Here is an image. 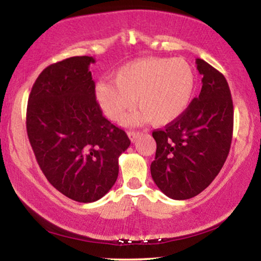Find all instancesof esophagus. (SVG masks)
Instances as JSON below:
<instances>
[{"label": "esophagus", "mask_w": 261, "mask_h": 261, "mask_svg": "<svg viewBox=\"0 0 261 261\" xmlns=\"http://www.w3.org/2000/svg\"><path fill=\"white\" fill-rule=\"evenodd\" d=\"M128 137H129L130 140L134 142L139 137H140V132H138V130H129V132H128Z\"/></svg>", "instance_id": "1"}]
</instances>
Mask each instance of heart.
<instances>
[{
  "instance_id": "1",
  "label": "heart",
  "mask_w": 261,
  "mask_h": 261,
  "mask_svg": "<svg viewBox=\"0 0 261 261\" xmlns=\"http://www.w3.org/2000/svg\"><path fill=\"white\" fill-rule=\"evenodd\" d=\"M114 82L103 81L96 88L97 101L110 120H120L134 99L139 109L127 115L126 123L149 121L153 126H165L188 108L196 76L183 58L146 57L121 66Z\"/></svg>"
}]
</instances>
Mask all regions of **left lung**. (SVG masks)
<instances>
[{
  "label": "left lung",
  "mask_w": 261,
  "mask_h": 261,
  "mask_svg": "<svg viewBox=\"0 0 261 261\" xmlns=\"http://www.w3.org/2000/svg\"><path fill=\"white\" fill-rule=\"evenodd\" d=\"M202 89L185 112L152 133L156 142L153 180L167 197L189 199L208 188L222 169L233 137L229 87L220 71L196 59Z\"/></svg>",
  "instance_id": "obj_1"
}]
</instances>
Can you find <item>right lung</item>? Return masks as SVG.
I'll return each mask as SVG.
<instances>
[{
  "label": "right lung",
  "mask_w": 261,
  "mask_h": 261,
  "mask_svg": "<svg viewBox=\"0 0 261 261\" xmlns=\"http://www.w3.org/2000/svg\"><path fill=\"white\" fill-rule=\"evenodd\" d=\"M92 57H71L46 67L28 97L26 127L47 180L73 201L102 198L129 147L126 132L103 116L89 66Z\"/></svg>",
  "instance_id": "1"
}]
</instances>
